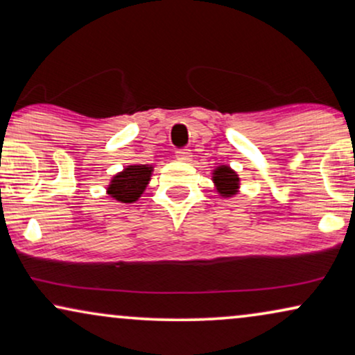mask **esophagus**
I'll use <instances>...</instances> for the list:
<instances>
[{
  "label": "esophagus",
  "instance_id": "obj_1",
  "mask_svg": "<svg viewBox=\"0 0 355 355\" xmlns=\"http://www.w3.org/2000/svg\"><path fill=\"white\" fill-rule=\"evenodd\" d=\"M192 157V152L189 148H181L176 152V158L181 159V162H189Z\"/></svg>",
  "mask_w": 355,
  "mask_h": 355
}]
</instances>
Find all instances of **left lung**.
<instances>
[{
  "label": "left lung",
  "instance_id": "obj_1",
  "mask_svg": "<svg viewBox=\"0 0 355 355\" xmlns=\"http://www.w3.org/2000/svg\"><path fill=\"white\" fill-rule=\"evenodd\" d=\"M213 182L216 186V192L220 193L221 197H232L239 192V176L234 169H231L226 164H221V166L215 168L213 171Z\"/></svg>",
  "mask_w": 355,
  "mask_h": 355
}]
</instances>
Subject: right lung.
I'll list each match as a JSON object with an SVG mask.
<instances>
[{
	"label": "right lung",
	"instance_id": "1",
	"mask_svg": "<svg viewBox=\"0 0 355 355\" xmlns=\"http://www.w3.org/2000/svg\"><path fill=\"white\" fill-rule=\"evenodd\" d=\"M153 168L148 164H130L111 179L106 193L121 203H134L142 196L152 176Z\"/></svg>",
	"mask_w": 355,
	"mask_h": 355
}]
</instances>
